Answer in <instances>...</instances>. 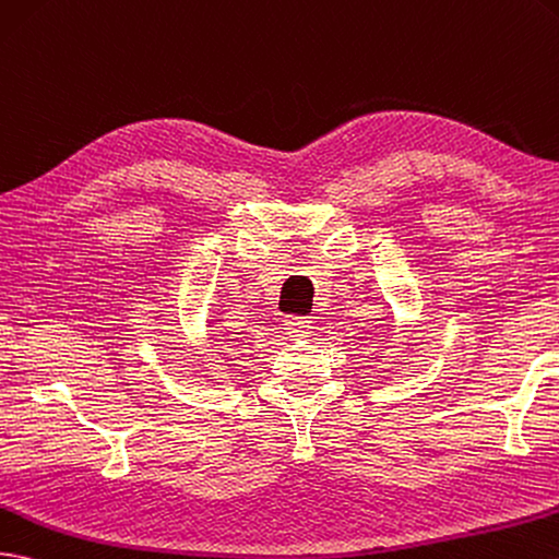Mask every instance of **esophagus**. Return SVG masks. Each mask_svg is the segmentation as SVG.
Wrapping results in <instances>:
<instances>
[{
	"instance_id": "esophagus-1",
	"label": "esophagus",
	"mask_w": 559,
	"mask_h": 559,
	"mask_svg": "<svg viewBox=\"0 0 559 559\" xmlns=\"http://www.w3.org/2000/svg\"><path fill=\"white\" fill-rule=\"evenodd\" d=\"M283 329H285V333H288V338L302 341V338H309L311 321L307 317H290L283 321Z\"/></svg>"
}]
</instances>
